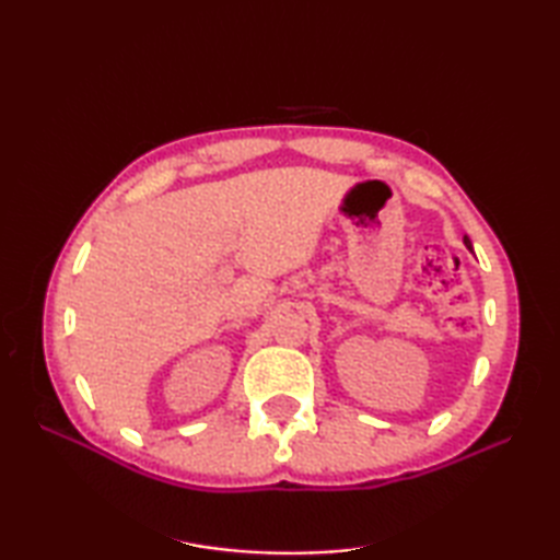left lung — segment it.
Masks as SVG:
<instances>
[{
  "instance_id": "obj_1",
  "label": "left lung",
  "mask_w": 560,
  "mask_h": 560,
  "mask_svg": "<svg viewBox=\"0 0 560 560\" xmlns=\"http://www.w3.org/2000/svg\"><path fill=\"white\" fill-rule=\"evenodd\" d=\"M464 245H467V247L471 249V243H469V237H464Z\"/></svg>"
}]
</instances>
